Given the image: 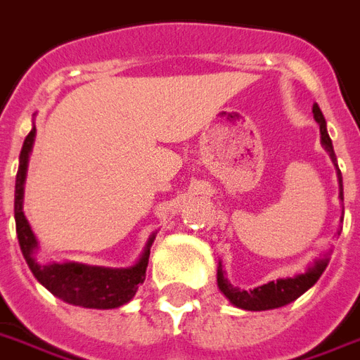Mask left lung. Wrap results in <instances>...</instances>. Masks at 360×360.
I'll list each match as a JSON object with an SVG mask.
<instances>
[{
	"label": "left lung",
	"instance_id": "obj_1",
	"mask_svg": "<svg viewBox=\"0 0 360 360\" xmlns=\"http://www.w3.org/2000/svg\"><path fill=\"white\" fill-rule=\"evenodd\" d=\"M312 114H314L316 124L320 125V142H322L323 150L329 153L333 165L337 168L338 198H340V201H344V186H342V174L337 165V155H335V150H333V142L329 139V133H327L326 118H323V114L320 110V107H318V103L312 105ZM342 220H344V207H342L340 221ZM340 231L342 227H338V235H340ZM329 261H331V251H327V253L320 255L318 259H314L302 274H296V276L292 277H281V279L266 283V285L251 288V290H240L238 286L231 285L220 261L218 262L216 279H218V288H220L221 294L229 300V303H233L238 309H244V311H270V309H279V307H285L288 303L296 302L297 297L305 294L311 286H314V283L320 279V276H322L323 270L327 268Z\"/></svg>",
	"mask_w": 360,
	"mask_h": 360
}]
</instances>
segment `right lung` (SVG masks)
Listing matches in <instances>:
<instances>
[{
  "mask_svg": "<svg viewBox=\"0 0 360 360\" xmlns=\"http://www.w3.org/2000/svg\"><path fill=\"white\" fill-rule=\"evenodd\" d=\"M37 127L25 136L20 151V166L16 174V190H14V220L18 235L20 250L33 271L37 281L46 286L58 300L70 305L84 309H118L129 303L139 290L140 283L146 279V268L150 261V248L155 240V233L148 238L142 255L133 266L127 268H107V266H90L83 262H38V240L27 218L23 214V186L27 177L29 155L33 151Z\"/></svg>",
  "mask_w": 360,
  "mask_h": 360,
  "instance_id": "right-lung-1",
  "label": "right lung"
}]
</instances>
